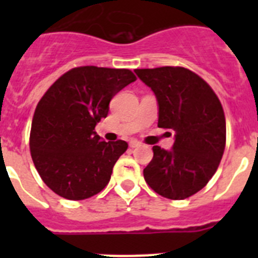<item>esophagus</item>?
Here are the masks:
<instances>
[{"instance_id": "1", "label": "esophagus", "mask_w": 258, "mask_h": 258, "mask_svg": "<svg viewBox=\"0 0 258 258\" xmlns=\"http://www.w3.org/2000/svg\"><path fill=\"white\" fill-rule=\"evenodd\" d=\"M129 146H131L132 149H136V147H140L141 142H140V141H137V140H132L131 142H129Z\"/></svg>"}]
</instances>
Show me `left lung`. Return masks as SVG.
<instances>
[{"label":"left lung","instance_id":"1","mask_svg":"<svg viewBox=\"0 0 258 258\" xmlns=\"http://www.w3.org/2000/svg\"><path fill=\"white\" fill-rule=\"evenodd\" d=\"M151 88L159 107L157 126L174 132L172 150L154 146L143 169L159 195L182 200L202 190L213 177L226 143V121L211 86L183 67L134 71Z\"/></svg>","mask_w":258,"mask_h":258}]
</instances>
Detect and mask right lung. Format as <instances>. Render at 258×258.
<instances>
[{
  "label": "right lung",
  "mask_w": 258,
  "mask_h": 258,
  "mask_svg": "<svg viewBox=\"0 0 258 258\" xmlns=\"http://www.w3.org/2000/svg\"><path fill=\"white\" fill-rule=\"evenodd\" d=\"M136 80L129 70L77 67L59 77L41 98L29 149L42 181L59 197L84 200L107 186L127 143L106 142L94 127L108 115L113 95Z\"/></svg>",
  "instance_id": "1"
}]
</instances>
